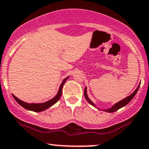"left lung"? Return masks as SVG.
<instances>
[{
    "mask_svg": "<svg viewBox=\"0 0 149 149\" xmlns=\"http://www.w3.org/2000/svg\"><path fill=\"white\" fill-rule=\"evenodd\" d=\"M139 86H140V84L139 85L138 87H137L135 91H134V92L132 93V94H131L130 95L128 96V97H126V98L123 99V100H121V101H120V102H117V103H116L115 104H114V105L112 106V107H111V108H109L108 109H104V112H116V111L118 110L119 109L122 108V107H125V105H127V104H128L129 102H130L132 99H133V97H134L135 95L136 94L137 91H138L139 88ZM84 95H85V97H86V99L87 100L88 102H89V103L91 104H92V105L94 106V107H95V104L93 103V102H91V100L88 98V95H87V90H86V88H85Z\"/></svg>",
    "mask_w": 149,
    "mask_h": 149,
    "instance_id": "left-lung-1",
    "label": "left lung"
}]
</instances>
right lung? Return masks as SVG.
Listing matches in <instances>:
<instances>
[{
	"label": "right lung",
	"mask_w": 149,
	"mask_h": 149,
	"mask_svg": "<svg viewBox=\"0 0 149 149\" xmlns=\"http://www.w3.org/2000/svg\"><path fill=\"white\" fill-rule=\"evenodd\" d=\"M68 78V76L67 78H65L64 80L63 81V82L61 83V86L59 87V90H58V92L57 93V95L55 96L54 98H52L50 100L47 101V102H44V103H40V104H36V103H32V104H29L27 103V102H24L23 101L20 100L18 98L15 97L14 95H13V97H14V99L17 101V102L19 104H20L22 107L25 108L26 109H28V110H32L34 111V112H42V111L45 110L46 109L49 108L51 106H52L53 104H54L57 101L59 100L60 97H61V94H62V88H63V86L64 85L65 82L66 81V80Z\"/></svg>",
	"instance_id": "add662e5"
}]
</instances>
